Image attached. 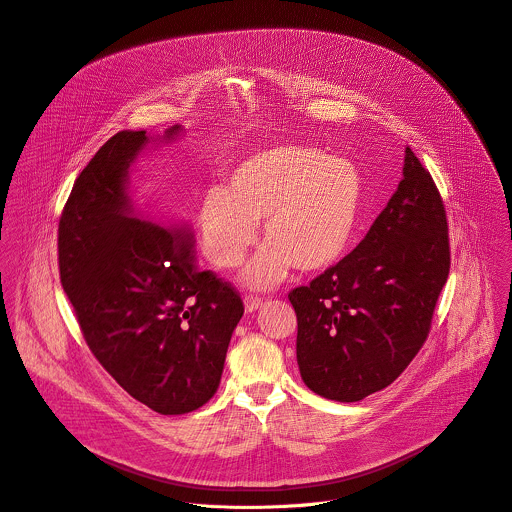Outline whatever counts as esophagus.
I'll return each mask as SVG.
<instances>
[{
  "label": "esophagus",
  "mask_w": 512,
  "mask_h": 512,
  "mask_svg": "<svg viewBox=\"0 0 512 512\" xmlns=\"http://www.w3.org/2000/svg\"><path fill=\"white\" fill-rule=\"evenodd\" d=\"M244 307H246V311H256L258 307H262V299H258V297H254V295H246L244 297Z\"/></svg>",
  "instance_id": "obj_1"
}]
</instances>
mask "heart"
Here are the masks:
<instances>
[{
  "mask_svg": "<svg viewBox=\"0 0 512 512\" xmlns=\"http://www.w3.org/2000/svg\"><path fill=\"white\" fill-rule=\"evenodd\" d=\"M363 199L359 171L317 147L278 144L242 159L222 191L199 209L207 258L219 268L242 262L264 220L268 242L244 270L252 288L280 284L295 266L301 274L331 268L349 248Z\"/></svg>",
  "mask_w": 512,
  "mask_h": 512,
  "instance_id": "obj_1",
  "label": "heart"
}]
</instances>
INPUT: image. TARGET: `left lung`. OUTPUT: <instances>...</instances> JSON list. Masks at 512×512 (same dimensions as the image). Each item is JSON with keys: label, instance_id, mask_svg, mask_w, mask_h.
<instances>
[{"label": "left lung", "instance_id": "left-lung-1", "mask_svg": "<svg viewBox=\"0 0 512 512\" xmlns=\"http://www.w3.org/2000/svg\"><path fill=\"white\" fill-rule=\"evenodd\" d=\"M449 264L443 199L406 147L404 179L359 246L288 295L303 382L337 402L392 384L430 335Z\"/></svg>", "mask_w": 512, "mask_h": 512}]
</instances>
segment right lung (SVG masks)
Returning a JSON list of instances; mask_svg holds the SVG:
<instances>
[{"mask_svg": "<svg viewBox=\"0 0 512 512\" xmlns=\"http://www.w3.org/2000/svg\"><path fill=\"white\" fill-rule=\"evenodd\" d=\"M146 144V132H118L80 171L59 220V274L96 361L132 398L177 416L215 396L244 305L199 270L191 232L134 217L126 179Z\"/></svg>", "mask_w": 512, "mask_h": 512, "instance_id": "obj_1", "label": "right lung"}]
</instances>
